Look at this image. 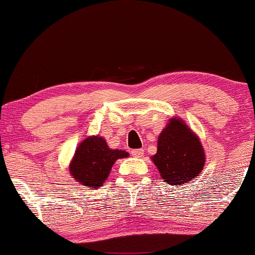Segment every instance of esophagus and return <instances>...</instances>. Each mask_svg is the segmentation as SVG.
Segmentation results:
<instances>
[{
  "mask_svg": "<svg viewBox=\"0 0 255 255\" xmlns=\"http://www.w3.org/2000/svg\"><path fill=\"white\" fill-rule=\"evenodd\" d=\"M130 154L135 158H141L143 155V149H133L130 152Z\"/></svg>",
  "mask_w": 255,
  "mask_h": 255,
  "instance_id": "34e87169",
  "label": "esophagus"
}]
</instances>
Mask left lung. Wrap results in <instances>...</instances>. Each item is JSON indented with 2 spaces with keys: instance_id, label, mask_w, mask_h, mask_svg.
<instances>
[{
  "instance_id": "1",
  "label": "left lung",
  "mask_w": 255,
  "mask_h": 255,
  "mask_svg": "<svg viewBox=\"0 0 255 255\" xmlns=\"http://www.w3.org/2000/svg\"><path fill=\"white\" fill-rule=\"evenodd\" d=\"M165 183L186 185L199 176L205 165V152L195 131L173 116L158 136L157 153L151 157Z\"/></svg>"
}]
</instances>
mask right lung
I'll return each mask as SVG.
<instances>
[{"label":"right lung","mask_w":255,"mask_h":255,"mask_svg":"<svg viewBox=\"0 0 255 255\" xmlns=\"http://www.w3.org/2000/svg\"><path fill=\"white\" fill-rule=\"evenodd\" d=\"M128 155L129 153L122 149L109 148L102 136H88L76 148L70 161V174L81 185L98 189L107 180L115 161Z\"/></svg>","instance_id":"right-lung-1"}]
</instances>
